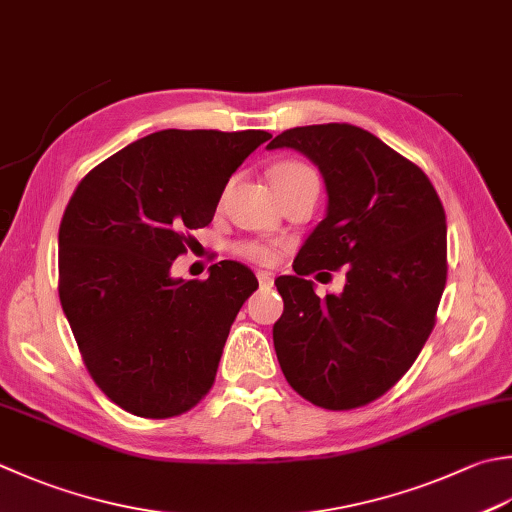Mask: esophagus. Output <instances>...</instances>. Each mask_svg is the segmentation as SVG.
I'll return each mask as SVG.
<instances>
[{
  "label": "esophagus",
  "mask_w": 512,
  "mask_h": 512,
  "mask_svg": "<svg viewBox=\"0 0 512 512\" xmlns=\"http://www.w3.org/2000/svg\"><path fill=\"white\" fill-rule=\"evenodd\" d=\"M257 279L262 286H268L270 282H273V275H270L268 270H257Z\"/></svg>",
  "instance_id": "1"
}]
</instances>
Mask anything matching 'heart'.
Wrapping results in <instances>:
<instances>
[{"instance_id":"obj_1","label":"heart","mask_w":512,"mask_h":512,"mask_svg":"<svg viewBox=\"0 0 512 512\" xmlns=\"http://www.w3.org/2000/svg\"><path fill=\"white\" fill-rule=\"evenodd\" d=\"M304 175H315V173L306 164H299V162H279L270 168L268 173L270 184L273 186L288 184L293 182V179H299ZM239 253H242L246 259H253V262H259V264H268L270 259H273V250L264 244H244L239 246Z\"/></svg>"}]
</instances>
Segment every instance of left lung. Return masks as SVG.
I'll list each match as a JSON object with an SVG mask.
<instances>
[{
  "instance_id": "left-lung-1",
  "label": "left lung",
  "mask_w": 512,
  "mask_h": 512,
  "mask_svg": "<svg viewBox=\"0 0 512 512\" xmlns=\"http://www.w3.org/2000/svg\"><path fill=\"white\" fill-rule=\"evenodd\" d=\"M324 177L326 217L275 279L284 313L273 326L288 384L315 406L350 410L393 388L424 348L446 286V213L433 184L382 139L350 124L284 130ZM347 266L339 296L305 277Z\"/></svg>"
}]
</instances>
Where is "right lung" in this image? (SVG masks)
Wrapping results in <instances>:
<instances>
[{
	"instance_id": "obj_1",
	"label": "right lung",
	"mask_w": 512,
	"mask_h": 512,
	"mask_svg": "<svg viewBox=\"0 0 512 512\" xmlns=\"http://www.w3.org/2000/svg\"><path fill=\"white\" fill-rule=\"evenodd\" d=\"M266 130H159L79 182L59 224V302L90 377L137 417L182 415L215 382L253 270L213 264L170 275L186 230L213 222L230 175Z\"/></svg>"
}]
</instances>
